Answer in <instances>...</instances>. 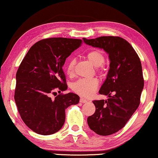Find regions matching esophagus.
<instances>
[{
	"label": "esophagus",
	"mask_w": 158,
	"mask_h": 158,
	"mask_svg": "<svg viewBox=\"0 0 158 158\" xmlns=\"http://www.w3.org/2000/svg\"><path fill=\"white\" fill-rule=\"evenodd\" d=\"M80 102H82V103H85V102H87V100L84 98H81L80 99Z\"/></svg>",
	"instance_id": "1"
}]
</instances>
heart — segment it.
Segmentation results:
<instances>
[{
  "label": "heart",
  "mask_w": 158,
  "mask_h": 158,
  "mask_svg": "<svg viewBox=\"0 0 158 158\" xmlns=\"http://www.w3.org/2000/svg\"><path fill=\"white\" fill-rule=\"evenodd\" d=\"M87 58L95 67H100L105 62V56L100 50L95 49L89 51L86 55ZM75 61L73 58L69 60L66 67V72L67 75H72L74 72ZM98 81L96 78L80 79L73 85V90L75 93L82 97H90L96 91L98 87Z\"/></svg>",
  "instance_id": "1"
}]
</instances>
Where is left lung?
I'll return each mask as SVG.
<instances>
[{"label":"left lung","mask_w":158,"mask_h":158,"mask_svg":"<svg viewBox=\"0 0 158 158\" xmlns=\"http://www.w3.org/2000/svg\"><path fill=\"white\" fill-rule=\"evenodd\" d=\"M83 40L108 54L110 69L99 91L108 99L93 101L96 110L87 122L98 135H111L124 127L139 106L144 85L141 61L131 44L119 36Z\"/></svg>","instance_id":"obj_1"}]
</instances>
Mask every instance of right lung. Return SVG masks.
I'll return each instance as SVG.
<instances>
[{
  "label": "right lung",
  "instance_id": "obj_1",
  "mask_svg": "<svg viewBox=\"0 0 158 158\" xmlns=\"http://www.w3.org/2000/svg\"><path fill=\"white\" fill-rule=\"evenodd\" d=\"M77 39L49 38L35 43L27 52L16 74L15 100L24 123L35 133L51 135L65 122V110L77 105L80 97L67 90L63 66L66 58L81 45ZM60 94L54 99L52 94Z\"/></svg>",
  "mask_w": 158,
  "mask_h": 158
}]
</instances>
